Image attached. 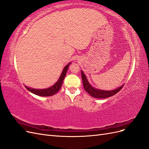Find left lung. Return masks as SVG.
Here are the masks:
<instances>
[{"label":"left lung","mask_w":149,"mask_h":149,"mask_svg":"<svg viewBox=\"0 0 149 149\" xmlns=\"http://www.w3.org/2000/svg\"><path fill=\"white\" fill-rule=\"evenodd\" d=\"M81 71V77L82 81L83 83V87L89 95H91L93 97L96 98H107L111 96H114V94L118 93L119 91H120V89L123 88V86H121L120 87H119L114 90H112V91H104V90H100L97 89L93 87L92 86L89 84L88 82V79L86 77L85 74H84L83 71Z\"/></svg>","instance_id":"left-lung-1"}]
</instances>
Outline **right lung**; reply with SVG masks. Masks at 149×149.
Listing matches in <instances>:
<instances>
[{
  "instance_id": "1",
  "label": "right lung",
  "mask_w": 149,
  "mask_h": 149,
  "mask_svg": "<svg viewBox=\"0 0 149 149\" xmlns=\"http://www.w3.org/2000/svg\"><path fill=\"white\" fill-rule=\"evenodd\" d=\"M71 64V63H69L65 68L63 70L62 73L61 74V76H60L59 79L57 81V82L53 85L52 86H51L50 88H48L47 89H33V88H29L27 86H25V88L27 89V90L31 93H32L36 95H38L40 96H51L55 94L60 89L62 84H63V81L64 78L65 77V76L66 74L68 69V67L70 66V65Z\"/></svg>"
}]
</instances>
